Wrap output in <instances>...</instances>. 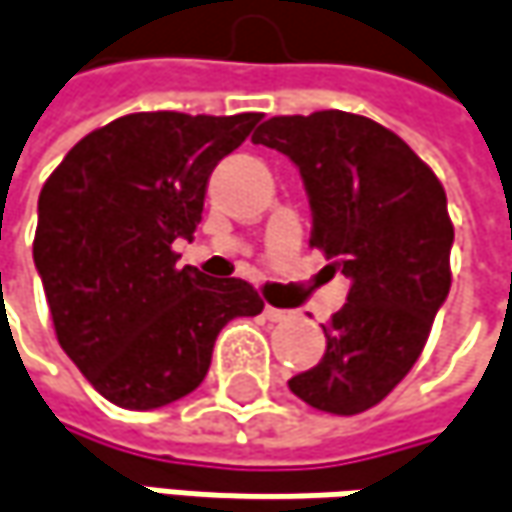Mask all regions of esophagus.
<instances>
[{"label":"esophagus","instance_id":"esophagus-1","mask_svg":"<svg viewBox=\"0 0 512 512\" xmlns=\"http://www.w3.org/2000/svg\"><path fill=\"white\" fill-rule=\"evenodd\" d=\"M265 317H268L270 322H279L288 317V311H282V308H273V305H265Z\"/></svg>","mask_w":512,"mask_h":512}]
</instances>
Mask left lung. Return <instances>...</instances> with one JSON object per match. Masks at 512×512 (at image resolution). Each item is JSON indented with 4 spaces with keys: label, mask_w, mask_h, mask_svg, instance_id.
Instances as JSON below:
<instances>
[{
    "label": "left lung",
    "mask_w": 512,
    "mask_h": 512,
    "mask_svg": "<svg viewBox=\"0 0 512 512\" xmlns=\"http://www.w3.org/2000/svg\"><path fill=\"white\" fill-rule=\"evenodd\" d=\"M253 143L294 161L311 244L351 279L322 360L288 386L320 412H366L415 366L449 294L447 192L395 132L340 109L270 117Z\"/></svg>",
    "instance_id": "left-lung-1"
}]
</instances>
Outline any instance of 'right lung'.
Listing matches in <instances>:
<instances>
[{
  "label": "right lung",
  "mask_w": 512,
  "mask_h": 512,
  "mask_svg": "<svg viewBox=\"0 0 512 512\" xmlns=\"http://www.w3.org/2000/svg\"><path fill=\"white\" fill-rule=\"evenodd\" d=\"M259 112H138L94 129L39 192L37 265L63 351L120 409H158L201 386L218 331L265 302L244 279L178 268L216 164Z\"/></svg>",
  "instance_id": "add662e5"
}]
</instances>
